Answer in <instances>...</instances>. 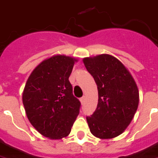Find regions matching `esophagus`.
Listing matches in <instances>:
<instances>
[{
    "label": "esophagus",
    "instance_id": "34e87169",
    "mask_svg": "<svg viewBox=\"0 0 158 158\" xmlns=\"http://www.w3.org/2000/svg\"><path fill=\"white\" fill-rule=\"evenodd\" d=\"M85 97H82L81 98H80V102H81V104H82V105H83L84 102H85Z\"/></svg>",
    "mask_w": 158,
    "mask_h": 158
}]
</instances>
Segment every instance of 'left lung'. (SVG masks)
<instances>
[{"label": "left lung", "mask_w": 158, "mask_h": 158, "mask_svg": "<svg viewBox=\"0 0 158 158\" xmlns=\"http://www.w3.org/2000/svg\"><path fill=\"white\" fill-rule=\"evenodd\" d=\"M83 62L98 93L97 108L91 117H86L90 131L101 139L116 138L124 132L137 111V84L122 62L111 55L85 58Z\"/></svg>", "instance_id": "obj_1"}]
</instances>
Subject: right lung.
Masks as SVG:
<instances>
[{
    "instance_id": "obj_1",
    "label": "right lung",
    "mask_w": 158,
    "mask_h": 158,
    "mask_svg": "<svg viewBox=\"0 0 158 158\" xmlns=\"http://www.w3.org/2000/svg\"><path fill=\"white\" fill-rule=\"evenodd\" d=\"M78 60L54 55L43 60L30 74L22 93L26 114L44 137L60 139L69 135L79 113L80 102L69 81Z\"/></svg>"
}]
</instances>
